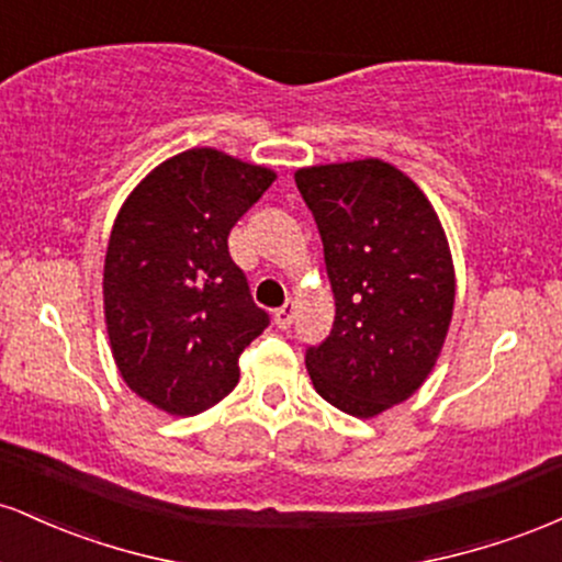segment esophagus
Returning <instances> with one entry per match:
<instances>
[{
  "label": "esophagus",
  "instance_id": "esophagus-1",
  "mask_svg": "<svg viewBox=\"0 0 562 562\" xmlns=\"http://www.w3.org/2000/svg\"><path fill=\"white\" fill-rule=\"evenodd\" d=\"M293 317H295V301H285L274 312V325L280 327V330H288V327L293 325Z\"/></svg>",
  "mask_w": 562,
  "mask_h": 562
}]
</instances>
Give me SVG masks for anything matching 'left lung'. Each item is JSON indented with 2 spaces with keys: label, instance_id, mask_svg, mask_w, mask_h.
<instances>
[{
  "label": "left lung",
  "instance_id": "1",
  "mask_svg": "<svg viewBox=\"0 0 562 562\" xmlns=\"http://www.w3.org/2000/svg\"><path fill=\"white\" fill-rule=\"evenodd\" d=\"M317 222L335 295L333 330L306 348L325 402L375 417L412 396L434 370L451 312L454 263L423 190L378 158L295 171Z\"/></svg>",
  "mask_w": 562,
  "mask_h": 562
}]
</instances>
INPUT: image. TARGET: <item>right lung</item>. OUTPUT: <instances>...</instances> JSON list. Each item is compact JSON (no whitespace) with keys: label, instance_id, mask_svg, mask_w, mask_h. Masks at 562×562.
Segmentation results:
<instances>
[{"label":"right lung","instance_id":"right-lung-1","mask_svg":"<svg viewBox=\"0 0 562 562\" xmlns=\"http://www.w3.org/2000/svg\"><path fill=\"white\" fill-rule=\"evenodd\" d=\"M274 179L192 147L147 173L115 216L102 274L111 351L128 389L169 415L222 402L245 346L267 330L227 237Z\"/></svg>","mask_w":562,"mask_h":562}]
</instances>
